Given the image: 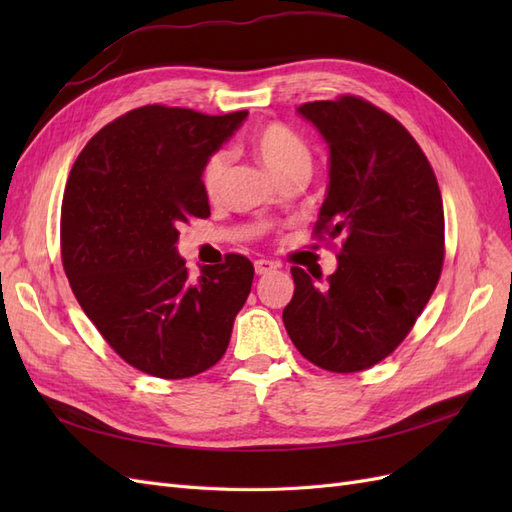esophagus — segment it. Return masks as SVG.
Returning a JSON list of instances; mask_svg holds the SVG:
<instances>
[{
    "label": "esophagus",
    "instance_id": "34e87169",
    "mask_svg": "<svg viewBox=\"0 0 512 512\" xmlns=\"http://www.w3.org/2000/svg\"><path fill=\"white\" fill-rule=\"evenodd\" d=\"M254 269H256L258 275H267V273H271V271L277 269V262L267 260V258H260V260L254 262Z\"/></svg>",
    "mask_w": 512,
    "mask_h": 512
}]
</instances>
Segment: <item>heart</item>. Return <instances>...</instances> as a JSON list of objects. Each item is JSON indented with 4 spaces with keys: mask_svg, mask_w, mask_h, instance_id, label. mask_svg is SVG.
<instances>
[{
    "mask_svg": "<svg viewBox=\"0 0 512 512\" xmlns=\"http://www.w3.org/2000/svg\"><path fill=\"white\" fill-rule=\"evenodd\" d=\"M252 147L260 162L269 168L273 177H280L290 170H309L312 166V153L307 143L286 123L271 121L262 126L252 136ZM228 166V153L224 149L213 151L200 168V183H203L205 194H218L224 173Z\"/></svg>",
    "mask_w": 512,
    "mask_h": 512,
    "instance_id": "obj_1",
    "label": "heart"
}]
</instances>
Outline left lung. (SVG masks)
Segmentation results:
<instances>
[{
	"mask_svg": "<svg viewBox=\"0 0 512 512\" xmlns=\"http://www.w3.org/2000/svg\"><path fill=\"white\" fill-rule=\"evenodd\" d=\"M297 113L329 145L316 235L342 237V250L324 284L290 269L294 294L284 324L307 361L352 374L404 342L436 290L444 262L442 196L412 134L378 106L342 96L305 102Z\"/></svg>",
	"mask_w": 512,
	"mask_h": 512,
	"instance_id": "left-lung-1",
	"label": "left lung"
}]
</instances>
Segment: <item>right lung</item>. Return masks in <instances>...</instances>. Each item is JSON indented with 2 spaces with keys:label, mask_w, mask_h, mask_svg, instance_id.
<instances>
[{
  "label": "right lung",
  "mask_w": 512,
  "mask_h": 512,
  "mask_svg": "<svg viewBox=\"0 0 512 512\" xmlns=\"http://www.w3.org/2000/svg\"><path fill=\"white\" fill-rule=\"evenodd\" d=\"M247 111L149 104L104 126L76 158L61 203V262L76 301L123 361L192 378L218 363L252 290L241 254L192 280L179 228L209 218L200 168Z\"/></svg>",
  "instance_id": "obj_1"
}]
</instances>
